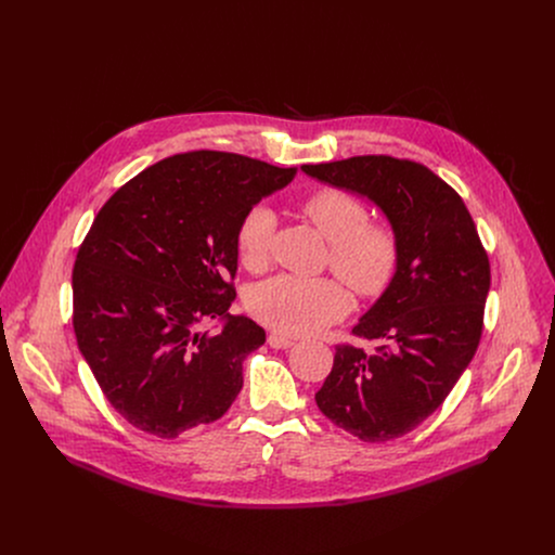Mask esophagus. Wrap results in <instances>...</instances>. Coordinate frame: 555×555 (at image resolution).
I'll return each mask as SVG.
<instances>
[{"instance_id":"34e87169","label":"esophagus","mask_w":555,"mask_h":555,"mask_svg":"<svg viewBox=\"0 0 555 555\" xmlns=\"http://www.w3.org/2000/svg\"><path fill=\"white\" fill-rule=\"evenodd\" d=\"M268 345L274 349H289L294 345V338L281 333H270L268 334Z\"/></svg>"}]
</instances>
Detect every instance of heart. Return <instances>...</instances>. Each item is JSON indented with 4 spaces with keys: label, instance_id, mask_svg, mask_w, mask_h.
Here are the masks:
<instances>
[{
    "label": "heart",
    "instance_id": "1",
    "mask_svg": "<svg viewBox=\"0 0 555 555\" xmlns=\"http://www.w3.org/2000/svg\"><path fill=\"white\" fill-rule=\"evenodd\" d=\"M302 212L331 242V268L356 296H379L392 283L401 259L399 233L390 222L369 221L362 199L336 186H322L302 199ZM274 227L276 217L268 206H255L244 215L235 235L244 268H266ZM248 309L279 333L309 336L340 320L349 309V296L333 276L279 274L250 289Z\"/></svg>",
    "mask_w": 555,
    "mask_h": 555
}]
</instances>
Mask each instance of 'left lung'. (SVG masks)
Segmentation results:
<instances>
[{"instance_id": "8db88e82", "label": "left lung", "mask_w": 555, "mask_h": 555, "mask_svg": "<svg viewBox=\"0 0 555 555\" xmlns=\"http://www.w3.org/2000/svg\"><path fill=\"white\" fill-rule=\"evenodd\" d=\"M302 171L375 202L399 233L401 259L382 298L338 343L318 408L362 442H390L429 418L472 362L491 285L487 250L459 193L429 167L386 154Z\"/></svg>"}]
</instances>
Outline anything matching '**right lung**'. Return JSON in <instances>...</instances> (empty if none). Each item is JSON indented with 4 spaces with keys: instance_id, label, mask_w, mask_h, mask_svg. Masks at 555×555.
Returning a JSON list of instances; mask_svg holds the SVG:
<instances>
[{
    "instance_id": "right-lung-1",
    "label": "right lung",
    "mask_w": 555,
    "mask_h": 555,
    "mask_svg": "<svg viewBox=\"0 0 555 555\" xmlns=\"http://www.w3.org/2000/svg\"><path fill=\"white\" fill-rule=\"evenodd\" d=\"M298 167L193 150L143 169L99 210L73 268V328L113 410L173 440L219 421L242 388L244 358L263 345L229 315L244 215ZM222 317L221 334L202 321Z\"/></svg>"
}]
</instances>
